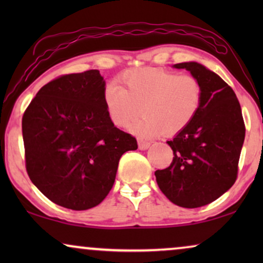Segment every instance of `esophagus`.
<instances>
[{
    "label": "esophagus",
    "mask_w": 263,
    "mask_h": 263,
    "mask_svg": "<svg viewBox=\"0 0 263 263\" xmlns=\"http://www.w3.org/2000/svg\"><path fill=\"white\" fill-rule=\"evenodd\" d=\"M138 143H139V148L141 151H145L147 148H149V146H151L149 141H146V140H142V139H139Z\"/></svg>",
    "instance_id": "esophagus-1"
}]
</instances>
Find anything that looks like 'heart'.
<instances>
[{"label": "heart", "instance_id": "b5f03b06", "mask_svg": "<svg viewBox=\"0 0 263 263\" xmlns=\"http://www.w3.org/2000/svg\"><path fill=\"white\" fill-rule=\"evenodd\" d=\"M125 86L111 81L104 89V103L110 120L127 128L141 112L145 117L130 126L136 134H175L184 129L200 109L202 87L190 74L178 75L159 68H140L122 75Z\"/></svg>", "mask_w": 263, "mask_h": 263}]
</instances>
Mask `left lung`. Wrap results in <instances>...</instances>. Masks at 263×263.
Returning a JSON list of instances; mask_svg holds the SVG:
<instances>
[{"label": "left lung", "instance_id": "8db88e82", "mask_svg": "<svg viewBox=\"0 0 263 263\" xmlns=\"http://www.w3.org/2000/svg\"><path fill=\"white\" fill-rule=\"evenodd\" d=\"M174 67L189 70L200 81L202 100L195 118L167 141L174 151L170 166L154 175L171 202L197 208L213 202L236 182L246 125L235 92L219 75L196 62Z\"/></svg>", "mask_w": 263, "mask_h": 263}]
</instances>
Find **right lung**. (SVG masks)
<instances>
[{
  "label": "right lung",
  "instance_id": "obj_1",
  "mask_svg": "<svg viewBox=\"0 0 263 263\" xmlns=\"http://www.w3.org/2000/svg\"><path fill=\"white\" fill-rule=\"evenodd\" d=\"M104 89L97 69L61 75L24 112L28 177L59 206L85 211L99 204L112 188L122 154L138 148L134 136L110 120Z\"/></svg>",
  "mask_w": 263,
  "mask_h": 263
}]
</instances>
